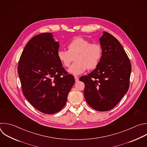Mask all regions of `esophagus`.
Listing matches in <instances>:
<instances>
[{
	"label": "esophagus",
	"mask_w": 147,
	"mask_h": 147,
	"mask_svg": "<svg viewBox=\"0 0 147 147\" xmlns=\"http://www.w3.org/2000/svg\"><path fill=\"white\" fill-rule=\"evenodd\" d=\"M74 78H75V81H76V82H78V81H79V78H78L77 77L75 76V77H74Z\"/></svg>",
	"instance_id": "obj_1"
}]
</instances>
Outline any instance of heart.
<instances>
[{
    "mask_svg": "<svg viewBox=\"0 0 147 147\" xmlns=\"http://www.w3.org/2000/svg\"><path fill=\"white\" fill-rule=\"evenodd\" d=\"M67 51L59 50L57 57L62 64L69 67L75 55L76 62L67 70L69 73L77 76L87 69L96 68L99 65L102 55V48L98 43L90 41L82 37H77L67 44Z\"/></svg>",
    "mask_w": 147,
    "mask_h": 147,
    "instance_id": "obj_1",
    "label": "heart"
}]
</instances>
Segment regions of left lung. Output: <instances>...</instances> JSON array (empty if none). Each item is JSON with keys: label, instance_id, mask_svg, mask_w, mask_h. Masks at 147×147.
<instances>
[{"label": "left lung", "instance_id": "1", "mask_svg": "<svg viewBox=\"0 0 147 147\" xmlns=\"http://www.w3.org/2000/svg\"><path fill=\"white\" fill-rule=\"evenodd\" d=\"M102 55L96 69L80 80L85 84L87 103L99 111L113 109L127 92L131 70L130 60L119 41L103 32L99 38Z\"/></svg>", "mask_w": 147, "mask_h": 147}]
</instances>
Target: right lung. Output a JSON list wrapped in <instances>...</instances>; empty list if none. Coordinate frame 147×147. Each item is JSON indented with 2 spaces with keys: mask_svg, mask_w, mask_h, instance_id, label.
I'll list each match as a JSON object with an SVG mask.
<instances>
[{
  "mask_svg": "<svg viewBox=\"0 0 147 147\" xmlns=\"http://www.w3.org/2000/svg\"><path fill=\"white\" fill-rule=\"evenodd\" d=\"M59 48V42L51 33L36 35L25 45L18 66L25 98L37 110L47 114L63 108L75 82L57 57Z\"/></svg>",
  "mask_w": 147,
  "mask_h": 147,
  "instance_id": "obj_1",
  "label": "right lung"
}]
</instances>
